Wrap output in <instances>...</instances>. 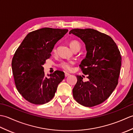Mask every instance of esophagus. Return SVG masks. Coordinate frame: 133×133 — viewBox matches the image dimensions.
<instances>
[{
    "label": "esophagus",
    "instance_id": "obj_1",
    "mask_svg": "<svg viewBox=\"0 0 133 133\" xmlns=\"http://www.w3.org/2000/svg\"><path fill=\"white\" fill-rule=\"evenodd\" d=\"M70 74H69V73H67V72H66L64 74V75H65V77H68V76H69Z\"/></svg>",
    "mask_w": 133,
    "mask_h": 133
}]
</instances>
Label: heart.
Listing matches in <instances>:
<instances>
[{
    "label": "heart",
    "mask_w": 133,
    "mask_h": 133,
    "mask_svg": "<svg viewBox=\"0 0 133 133\" xmlns=\"http://www.w3.org/2000/svg\"><path fill=\"white\" fill-rule=\"evenodd\" d=\"M70 46L73 50L77 49V48H79L80 49L81 47L80 44L78 42L76 41H72L71 42H70ZM53 52H56L55 48L54 49ZM74 63L75 62L74 61H62V62H61L60 64H59V66L61 68L63 69L65 71H71L72 68L73 64H74Z\"/></svg>",
    "instance_id": "obj_1"
}]
</instances>
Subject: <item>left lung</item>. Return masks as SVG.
<instances>
[{
	"label": "left lung",
	"instance_id": "obj_1",
	"mask_svg": "<svg viewBox=\"0 0 133 133\" xmlns=\"http://www.w3.org/2000/svg\"><path fill=\"white\" fill-rule=\"evenodd\" d=\"M69 34L85 43L87 54L79 67L89 79L83 82L81 76H77L73 97L81 105L97 106L105 101L117 86L122 61L120 51L113 39L97 30L75 29Z\"/></svg>",
	"mask_w": 133,
	"mask_h": 133
}]
</instances>
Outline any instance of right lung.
<instances>
[{
    "mask_svg": "<svg viewBox=\"0 0 133 133\" xmlns=\"http://www.w3.org/2000/svg\"><path fill=\"white\" fill-rule=\"evenodd\" d=\"M67 29L43 28L28 34L14 54L12 70L18 92L35 104L49 102L54 97L58 84L64 78L63 71L56 70L44 76L43 65Z\"/></svg>",
    "mask_w": 133,
    "mask_h": 133,
    "instance_id": "1",
    "label": "right lung"
}]
</instances>
